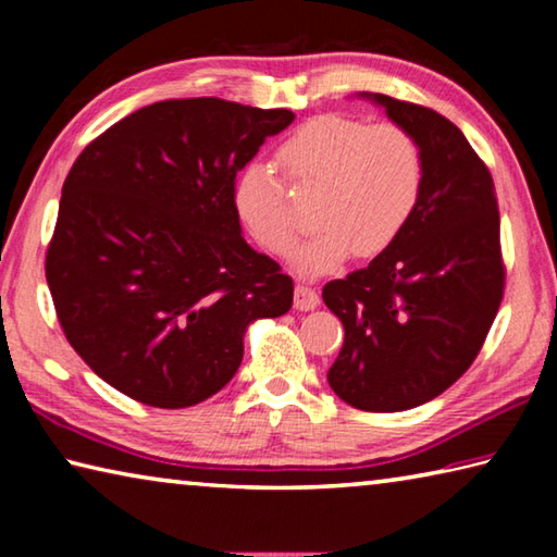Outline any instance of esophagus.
Segmentation results:
<instances>
[{
	"label": "esophagus",
	"mask_w": 557,
	"mask_h": 557,
	"mask_svg": "<svg viewBox=\"0 0 557 557\" xmlns=\"http://www.w3.org/2000/svg\"><path fill=\"white\" fill-rule=\"evenodd\" d=\"M317 305H319V292L314 287L305 285V282L295 287V307L299 312H309V309H314Z\"/></svg>",
	"instance_id": "esophagus-1"
}]
</instances>
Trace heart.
<instances>
[{"instance_id": "b5f03b06", "label": "heart", "mask_w": 557, "mask_h": 557, "mask_svg": "<svg viewBox=\"0 0 557 557\" xmlns=\"http://www.w3.org/2000/svg\"><path fill=\"white\" fill-rule=\"evenodd\" d=\"M277 164L295 188H317V233L297 252V268L324 275L351 256L373 258L408 225L425 186V157L395 122L317 115L277 149ZM235 211L262 248L287 256L299 238L297 213L275 169L250 162L233 186Z\"/></svg>"}]
</instances>
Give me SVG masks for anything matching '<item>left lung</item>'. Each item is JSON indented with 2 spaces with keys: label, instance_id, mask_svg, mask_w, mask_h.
Segmentation results:
<instances>
[{
  "label": "left lung",
  "instance_id": "left-lung-1",
  "mask_svg": "<svg viewBox=\"0 0 557 557\" xmlns=\"http://www.w3.org/2000/svg\"><path fill=\"white\" fill-rule=\"evenodd\" d=\"M373 100L418 139L425 186L393 245L324 285L346 332L326 379L351 408L398 412L437 398L474 363L502 307L506 265L492 174L461 129L425 106Z\"/></svg>",
  "mask_w": 557,
  "mask_h": 557
}]
</instances>
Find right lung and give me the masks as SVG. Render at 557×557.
I'll return each instance as SVG.
<instances>
[{
  "label": "right lung",
  "instance_id": "right-lung-1",
  "mask_svg": "<svg viewBox=\"0 0 557 557\" xmlns=\"http://www.w3.org/2000/svg\"><path fill=\"white\" fill-rule=\"evenodd\" d=\"M292 110L178 98L132 112L83 149L46 250L69 344L112 388L152 408L219 393L258 319L295 282L240 235L233 186Z\"/></svg>",
  "mask_w": 557,
  "mask_h": 557
}]
</instances>
